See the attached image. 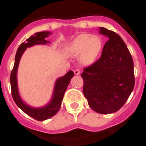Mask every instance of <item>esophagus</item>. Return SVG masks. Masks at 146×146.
<instances>
[{
    "mask_svg": "<svg viewBox=\"0 0 146 146\" xmlns=\"http://www.w3.org/2000/svg\"><path fill=\"white\" fill-rule=\"evenodd\" d=\"M80 72H81L80 70V69H75V70L74 71V73L76 74V75H79V74H80Z\"/></svg>",
    "mask_w": 146,
    "mask_h": 146,
    "instance_id": "34e87169",
    "label": "esophagus"
}]
</instances>
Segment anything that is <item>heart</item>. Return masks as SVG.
<instances>
[{"label":"heart","mask_w":146,"mask_h":146,"mask_svg":"<svg viewBox=\"0 0 146 146\" xmlns=\"http://www.w3.org/2000/svg\"><path fill=\"white\" fill-rule=\"evenodd\" d=\"M102 47V41L98 36L82 33L76 37L66 47L67 55L75 57L80 55L82 64H90L96 60Z\"/></svg>","instance_id":"b5f03b06"}]
</instances>
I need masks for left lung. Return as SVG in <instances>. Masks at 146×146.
Returning <instances> with one entry per match:
<instances>
[{
	"mask_svg": "<svg viewBox=\"0 0 146 146\" xmlns=\"http://www.w3.org/2000/svg\"><path fill=\"white\" fill-rule=\"evenodd\" d=\"M109 39L101 57L86 67L81 76L83 94L96 113L110 114L123 107L135 86L134 63L129 50L119 35L100 28Z\"/></svg>",
	"mask_w": 146,
	"mask_h": 146,
	"instance_id": "left-lung-1",
	"label": "left lung"
}]
</instances>
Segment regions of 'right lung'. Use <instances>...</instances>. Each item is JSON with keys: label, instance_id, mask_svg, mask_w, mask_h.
<instances>
[{"label": "right lung", "instance_id": "add662e5", "mask_svg": "<svg viewBox=\"0 0 146 146\" xmlns=\"http://www.w3.org/2000/svg\"><path fill=\"white\" fill-rule=\"evenodd\" d=\"M50 32L44 31L38 32L35 33V36H31L26 40L27 43H22L17 51L15 55V60L14 67L10 75V83H11V95L15 102L20 109L25 113L37 121H42L47 120L55 115L59 110L61 105L62 99L64 98V95L68 85L70 82L71 79L74 76V72L69 71L64 76L60 77L55 82L54 94L52 99L47 105L41 108H33L28 106L27 104L22 101L21 98L19 95L17 89V71L18 65L20 62V58L27 47H31L35 44H44L48 42L44 40L46 37L48 36Z\"/></svg>", "mask_w": 146, "mask_h": 146}]
</instances>
